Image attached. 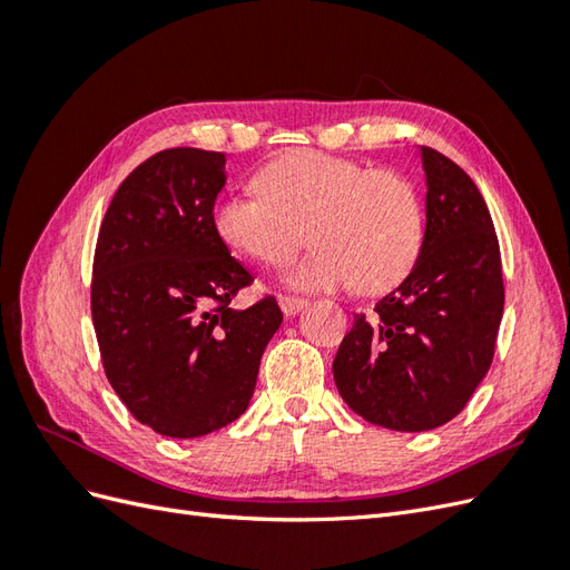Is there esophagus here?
I'll use <instances>...</instances> for the list:
<instances>
[{"instance_id":"obj_1","label":"esophagus","mask_w":570,"mask_h":570,"mask_svg":"<svg viewBox=\"0 0 570 570\" xmlns=\"http://www.w3.org/2000/svg\"><path fill=\"white\" fill-rule=\"evenodd\" d=\"M278 304H281L285 316H297V314L302 312V308L306 306V302H304L302 297H289V295H281V297H278Z\"/></svg>"}]
</instances>
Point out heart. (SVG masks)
I'll use <instances>...</instances> for the list:
<instances>
[{
    "label": "heart",
    "instance_id": "1",
    "mask_svg": "<svg viewBox=\"0 0 570 570\" xmlns=\"http://www.w3.org/2000/svg\"><path fill=\"white\" fill-rule=\"evenodd\" d=\"M256 187L262 195H223L214 228L230 249L268 266L314 239L316 247L285 271L289 287L356 285L375 295L400 283L421 252L423 206L394 170L299 149L258 170Z\"/></svg>",
    "mask_w": 570,
    "mask_h": 570
}]
</instances>
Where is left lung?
<instances>
[{
  "instance_id": "obj_1",
  "label": "left lung",
  "mask_w": 570,
  "mask_h": 570,
  "mask_svg": "<svg viewBox=\"0 0 570 570\" xmlns=\"http://www.w3.org/2000/svg\"><path fill=\"white\" fill-rule=\"evenodd\" d=\"M425 233L406 278L356 314L333 361L337 392L368 423L421 433L452 421L488 375L504 314L488 204L444 154L419 147Z\"/></svg>"
}]
</instances>
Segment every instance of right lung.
I'll list each match as a JSON object with an SVG mask.
<instances>
[{
	"label": "right lung",
	"mask_w": 570,
	"mask_h": 570,
	"mask_svg": "<svg viewBox=\"0 0 570 570\" xmlns=\"http://www.w3.org/2000/svg\"><path fill=\"white\" fill-rule=\"evenodd\" d=\"M226 154L176 147L120 183L101 220L92 323L111 387L166 438H202L243 416L283 312L230 302L254 278L214 228Z\"/></svg>",
	"instance_id": "right-lung-1"
}]
</instances>
